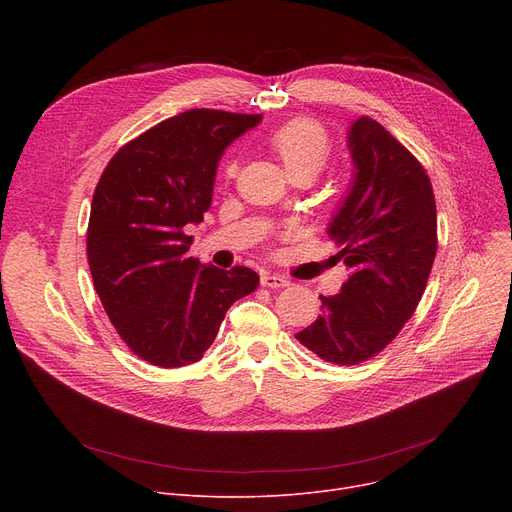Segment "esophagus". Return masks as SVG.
Returning a JSON list of instances; mask_svg holds the SVG:
<instances>
[{
	"label": "esophagus",
	"instance_id": "esophagus-1",
	"mask_svg": "<svg viewBox=\"0 0 512 512\" xmlns=\"http://www.w3.org/2000/svg\"><path fill=\"white\" fill-rule=\"evenodd\" d=\"M288 284H290L288 278H284L280 274H270V272L261 274V286H265V288H284Z\"/></svg>",
	"mask_w": 512,
	"mask_h": 512
}]
</instances>
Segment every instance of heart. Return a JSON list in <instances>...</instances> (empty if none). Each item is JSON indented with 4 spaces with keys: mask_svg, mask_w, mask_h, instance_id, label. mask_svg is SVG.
Returning a JSON list of instances; mask_svg holds the SVG:
<instances>
[{
    "mask_svg": "<svg viewBox=\"0 0 512 512\" xmlns=\"http://www.w3.org/2000/svg\"><path fill=\"white\" fill-rule=\"evenodd\" d=\"M267 147L278 157L290 178L317 176L330 159V141L326 130L311 120H292L280 126L267 139ZM236 164L226 166V176L232 178Z\"/></svg>",
    "mask_w": 512,
    "mask_h": 512,
    "instance_id": "heart-1",
    "label": "heart"
}]
</instances>
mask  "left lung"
I'll list each match as a JSON object with an SVG mask.
<instances>
[{"label": "left lung", "mask_w": 512, "mask_h": 512, "mask_svg": "<svg viewBox=\"0 0 512 512\" xmlns=\"http://www.w3.org/2000/svg\"><path fill=\"white\" fill-rule=\"evenodd\" d=\"M355 180L328 234L348 267L338 294L297 340L319 359L359 365L415 313L438 251L434 188L419 159L367 116L348 132Z\"/></svg>", "instance_id": "left-lung-1"}]
</instances>
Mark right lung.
I'll list each match as a JSON object with an SVG mask.
<instances>
[{"mask_svg": "<svg viewBox=\"0 0 512 512\" xmlns=\"http://www.w3.org/2000/svg\"><path fill=\"white\" fill-rule=\"evenodd\" d=\"M261 114L188 110L128 141L93 193L87 259L99 301L130 351L157 367L203 357L226 311L259 276L188 257L224 149Z\"/></svg>", "mask_w": 512, "mask_h": 512, "instance_id": "obj_1", "label": "right lung"}]
</instances>
